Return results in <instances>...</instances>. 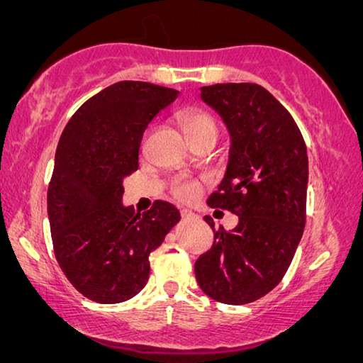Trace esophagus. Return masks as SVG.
<instances>
[{"mask_svg":"<svg viewBox=\"0 0 363 363\" xmlns=\"http://www.w3.org/2000/svg\"><path fill=\"white\" fill-rule=\"evenodd\" d=\"M180 215H182L183 220H195V218H196L195 213H191L190 210H182Z\"/></svg>","mask_w":363,"mask_h":363,"instance_id":"esophagus-1","label":"esophagus"}]
</instances>
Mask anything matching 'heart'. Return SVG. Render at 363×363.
Instances as JSON below:
<instances>
[{
  "instance_id": "obj_1",
  "label": "heart",
  "mask_w": 363,
  "mask_h": 363,
  "mask_svg": "<svg viewBox=\"0 0 363 363\" xmlns=\"http://www.w3.org/2000/svg\"><path fill=\"white\" fill-rule=\"evenodd\" d=\"M178 122H180V127L190 143L205 137L218 138V133H220V127H218L215 117L206 111H201V108H186V111L180 112ZM201 180H196V178H177L172 182L170 193L177 200L191 201L201 193Z\"/></svg>"
}]
</instances>
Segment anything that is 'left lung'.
Masks as SVG:
<instances>
[{
    "instance_id": "8db88e82",
    "label": "left lung",
    "mask_w": 363,
    "mask_h": 363,
    "mask_svg": "<svg viewBox=\"0 0 363 363\" xmlns=\"http://www.w3.org/2000/svg\"><path fill=\"white\" fill-rule=\"evenodd\" d=\"M201 99L225 121L230 162L208 205L240 218L235 230H215L211 250L198 257L201 291L223 304L257 301L284 277L306 226L309 162L297 123L262 86L201 87Z\"/></svg>"
}]
</instances>
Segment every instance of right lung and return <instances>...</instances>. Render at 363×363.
I'll return each mask as SVG.
<instances>
[{
    "label": "right lung",
    "mask_w": 363,
    "mask_h": 363,
    "mask_svg": "<svg viewBox=\"0 0 363 363\" xmlns=\"http://www.w3.org/2000/svg\"><path fill=\"white\" fill-rule=\"evenodd\" d=\"M178 91L150 82L112 84L77 108L59 138L48 188L54 255L84 297L117 304L137 296L148 256L180 221L167 201L145 213L122 205V182L138 168L148 123Z\"/></svg>",
    "instance_id": "1"
}]
</instances>
